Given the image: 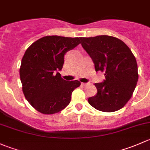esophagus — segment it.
<instances>
[{
  "label": "esophagus",
  "mask_w": 150,
  "mask_h": 150,
  "mask_svg": "<svg viewBox=\"0 0 150 150\" xmlns=\"http://www.w3.org/2000/svg\"><path fill=\"white\" fill-rule=\"evenodd\" d=\"M87 83H81V85H82V86H86V85H87Z\"/></svg>",
  "instance_id": "obj_1"
}]
</instances>
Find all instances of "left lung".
<instances>
[{"instance_id": "1", "label": "left lung", "mask_w": 150, "mask_h": 150, "mask_svg": "<svg viewBox=\"0 0 150 150\" xmlns=\"http://www.w3.org/2000/svg\"><path fill=\"white\" fill-rule=\"evenodd\" d=\"M81 45L95 64V71L105 72L103 82L95 83V96L88 102L103 112L120 110L132 98L138 81V68L132 50L121 40L108 35L80 38Z\"/></svg>"}]
</instances>
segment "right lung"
<instances>
[{
    "instance_id": "right-lung-1",
    "label": "right lung",
    "mask_w": 150,
    "mask_h": 150,
    "mask_svg": "<svg viewBox=\"0 0 150 150\" xmlns=\"http://www.w3.org/2000/svg\"><path fill=\"white\" fill-rule=\"evenodd\" d=\"M81 43L79 38L46 36L26 50L19 69L22 91L29 104L43 114H54L70 103L80 81H66L59 71L64 55Z\"/></svg>"
}]
</instances>
